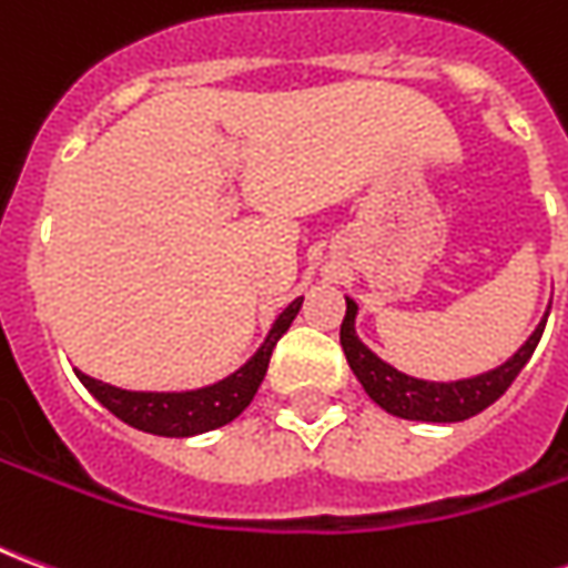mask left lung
Here are the masks:
<instances>
[{
	"instance_id": "left-lung-1",
	"label": "left lung",
	"mask_w": 568,
	"mask_h": 568,
	"mask_svg": "<svg viewBox=\"0 0 568 568\" xmlns=\"http://www.w3.org/2000/svg\"><path fill=\"white\" fill-rule=\"evenodd\" d=\"M356 313L358 304L353 297H346V316L341 325V346H344L346 362L365 386L374 405H381L386 414L402 419H419V423H459L487 410L505 389L511 386L514 377L524 371L529 356L536 353L541 332H545V320L538 322L536 332L526 337V344L514 353L508 362H501L499 368L484 371L477 377H465V381L435 383V381H417L407 377L393 365H386L381 356H374L368 346L358 341L356 334Z\"/></svg>"
}]
</instances>
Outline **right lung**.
Masks as SVG:
<instances>
[{
    "mask_svg": "<svg viewBox=\"0 0 568 568\" xmlns=\"http://www.w3.org/2000/svg\"><path fill=\"white\" fill-rule=\"evenodd\" d=\"M301 304H304V297H295L273 320L264 344L255 349V356L248 358L243 368L227 374L224 381L200 386V389H185V393H133V389H121V386H112V383L93 381L91 374H84V371H75V374L88 386V393L105 410H112L118 419H124L128 426L149 432V435H161V438L203 435V432H212V428L227 426L231 419H236L246 410L248 402L258 393L264 374H267L273 346L288 332V325L295 322Z\"/></svg>",
    "mask_w": 568,
    "mask_h": 568,
    "instance_id": "add662e5",
    "label": "right lung"
}]
</instances>
